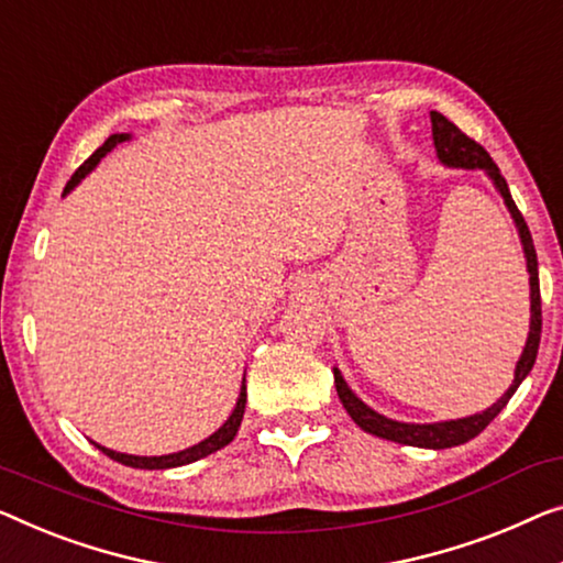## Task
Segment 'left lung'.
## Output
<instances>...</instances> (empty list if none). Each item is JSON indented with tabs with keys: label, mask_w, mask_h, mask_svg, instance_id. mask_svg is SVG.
<instances>
[{
	"label": "left lung",
	"mask_w": 563,
	"mask_h": 563,
	"mask_svg": "<svg viewBox=\"0 0 563 563\" xmlns=\"http://www.w3.org/2000/svg\"><path fill=\"white\" fill-rule=\"evenodd\" d=\"M430 121H432L434 148H438L440 162L448 166H460V169L488 172L493 184H496V189L500 191V197L506 199L510 217L516 220L518 234H521L528 275H531V331H528L526 349L516 364V379H514V384H510V389L496 401V405L485 409V412L465 417V419H450V422H438V424H407V422H397V419H389L379 412H374V409H368L364 401L349 389V384L343 382L339 368H333V384H335V391H339L343 409H346L351 419H354V422L362 427L364 432L376 434V438H384V440H391V442L412 444V448L444 450V448H455V444H463L467 440L477 438V434H481L485 427H488L493 419L500 415V409L508 405V399L514 397L516 389L521 387V382L528 376V372L533 368L536 354H539V343H541V288H539V257H536L533 238H531V232H528V224L523 220L521 209L516 207L514 197H510L508 184H506V179H503V174L496 166V162H493L488 151L477 144V141H473L467 133L460 131L457 125L444 119L442 113L432 111Z\"/></svg>",
	"instance_id": "left-lung-1"
}]
</instances>
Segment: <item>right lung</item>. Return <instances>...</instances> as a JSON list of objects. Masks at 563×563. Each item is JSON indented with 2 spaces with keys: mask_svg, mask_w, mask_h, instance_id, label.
Instances as JSON below:
<instances>
[{
  "mask_svg": "<svg viewBox=\"0 0 563 563\" xmlns=\"http://www.w3.org/2000/svg\"><path fill=\"white\" fill-rule=\"evenodd\" d=\"M129 139V133H113V136H108V141L100 148H96L93 154H90L86 162H82L78 169H75V174L70 176V181H67L65 191H70L75 184H78L82 176H86L93 166L103 158L108 151H111L115 144H121V141ZM245 405H247V387H245V379H242V389H240V399H238V407L232 409V415L228 422H224L220 430H217L214 434H209V438L205 442L195 444V448L189 450H181V452H174V455H162V457H139V455H123V452H115V450H108V448H100V444H96V448L103 452V455H108L111 460H115V463L121 465H129V467H141V470H166V467H179V465H189V463H197V460L212 455V452L222 450L224 444H230L234 440V434H238L240 430V422H242V415H245Z\"/></svg>",
  "mask_w": 563,
  "mask_h": 563,
  "instance_id": "right-lung-1",
  "label": "right lung"
}]
</instances>
